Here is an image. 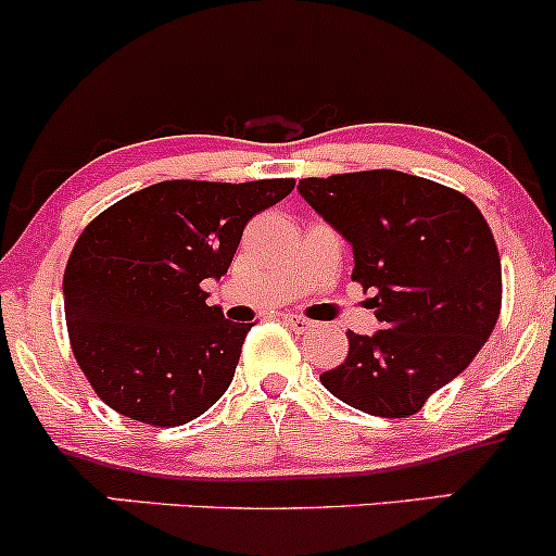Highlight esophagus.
<instances>
[{"mask_svg":"<svg viewBox=\"0 0 556 556\" xmlns=\"http://www.w3.org/2000/svg\"><path fill=\"white\" fill-rule=\"evenodd\" d=\"M283 323L291 330H296V333H304V330H312V326H315V323L307 320V317H302V315H283Z\"/></svg>","mask_w":556,"mask_h":556,"instance_id":"obj_1","label":"esophagus"}]
</instances>
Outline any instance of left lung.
Here are the masks:
<instances>
[{"mask_svg":"<svg viewBox=\"0 0 556 556\" xmlns=\"http://www.w3.org/2000/svg\"><path fill=\"white\" fill-rule=\"evenodd\" d=\"M299 191L354 249L352 280L380 320L349 330V354L320 376L349 407L420 413L470 365L502 312V260L483 212L463 191L399 170L302 178Z\"/></svg>","mask_w":556,"mask_h":556,"instance_id":"obj_1","label":"left lung"}]
</instances>
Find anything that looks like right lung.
Masks as SVG:
<instances>
[{
  "label": "right lung",
  "instance_id": "1",
  "mask_svg": "<svg viewBox=\"0 0 556 556\" xmlns=\"http://www.w3.org/2000/svg\"><path fill=\"white\" fill-rule=\"evenodd\" d=\"M294 178L162 180L99 212L62 278L73 357L115 413L173 428L207 413L233 380L252 323L207 304L254 215Z\"/></svg>",
  "mask_w": 556,
  "mask_h": 556
}]
</instances>
